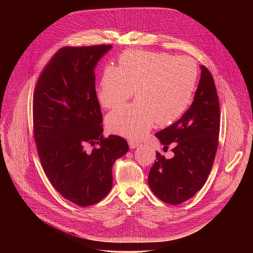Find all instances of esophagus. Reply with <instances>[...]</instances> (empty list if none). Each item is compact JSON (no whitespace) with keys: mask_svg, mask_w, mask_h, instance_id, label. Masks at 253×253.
<instances>
[{"mask_svg":"<svg viewBox=\"0 0 253 253\" xmlns=\"http://www.w3.org/2000/svg\"><path fill=\"white\" fill-rule=\"evenodd\" d=\"M128 145H129V148L130 149H135V148H137V147H139L140 146V143L139 142H137V141H134V140H129L128 141Z\"/></svg>","mask_w":253,"mask_h":253,"instance_id":"1","label":"esophagus"}]
</instances>
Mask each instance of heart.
Instances as JSON below:
<instances>
[{
  "label": "heart",
  "instance_id": "heart-1",
  "mask_svg": "<svg viewBox=\"0 0 253 253\" xmlns=\"http://www.w3.org/2000/svg\"><path fill=\"white\" fill-rule=\"evenodd\" d=\"M198 80L196 62L187 56L165 52L129 50L119 67L104 68L97 98L105 108H115L133 94L137 100L112 111L106 119L110 131L140 139L154 126L169 125L190 106Z\"/></svg>",
  "mask_w": 253,
  "mask_h": 253
}]
</instances>
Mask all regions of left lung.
Returning <instances> with one entry per match:
<instances>
[{"instance_id":"1","label":"left lung","mask_w":253,"mask_h":253,"mask_svg":"<svg viewBox=\"0 0 253 253\" xmlns=\"http://www.w3.org/2000/svg\"><path fill=\"white\" fill-rule=\"evenodd\" d=\"M201 79L194 101L180 119L155 135L164 150L172 147L173 157L156 152L148 183L163 202L179 205L205 185L211 170L218 145L220 107L210 70L201 65Z\"/></svg>"}]
</instances>
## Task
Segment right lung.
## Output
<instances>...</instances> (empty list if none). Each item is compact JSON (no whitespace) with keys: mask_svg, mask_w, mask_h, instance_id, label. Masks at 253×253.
<instances>
[{"mask_svg":"<svg viewBox=\"0 0 253 253\" xmlns=\"http://www.w3.org/2000/svg\"><path fill=\"white\" fill-rule=\"evenodd\" d=\"M111 44L60 48L44 67L33 97L34 137L48 180L80 207L100 202L112 188V167L128 145L103 137L94 69ZM98 144L87 152L85 144Z\"/></svg>","mask_w":253,"mask_h":253,"instance_id":"obj_1","label":"right lung"}]
</instances>
